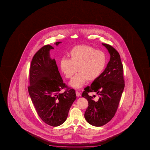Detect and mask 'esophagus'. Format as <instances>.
Instances as JSON below:
<instances>
[{
    "label": "esophagus",
    "instance_id": "esophagus-1",
    "mask_svg": "<svg viewBox=\"0 0 150 150\" xmlns=\"http://www.w3.org/2000/svg\"><path fill=\"white\" fill-rule=\"evenodd\" d=\"M76 97H79L80 96H81V93L80 92H79L78 91L76 92Z\"/></svg>",
    "mask_w": 150,
    "mask_h": 150
}]
</instances>
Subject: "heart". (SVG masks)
<instances>
[{
  "label": "heart",
  "mask_w": 150,
  "mask_h": 150,
  "mask_svg": "<svg viewBox=\"0 0 150 150\" xmlns=\"http://www.w3.org/2000/svg\"><path fill=\"white\" fill-rule=\"evenodd\" d=\"M70 59H62L60 67L67 79H71L72 87L79 89L88 80L93 81L103 71L107 64V57L103 51L97 50L91 46L80 45L72 49L69 53Z\"/></svg>",
  "instance_id": "heart-1"
}]
</instances>
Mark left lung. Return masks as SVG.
I'll return each instance as SVG.
<instances>
[{"mask_svg": "<svg viewBox=\"0 0 150 150\" xmlns=\"http://www.w3.org/2000/svg\"><path fill=\"white\" fill-rule=\"evenodd\" d=\"M102 45L110 54L109 62L104 71L90 86L84 88L82 94L89 103L84 117L89 124L95 127L104 125L113 117L125 86L123 67L119 53L109 45ZM94 91L99 96L98 101H94L88 94L89 92Z\"/></svg>", "mask_w": 150, "mask_h": 150, "instance_id": "left-lung-1", "label": "left lung"}]
</instances>
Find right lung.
Here are the masks:
<instances>
[{"instance_id":"right-lung-1","label":"right lung","mask_w":150,"mask_h":150,"mask_svg":"<svg viewBox=\"0 0 150 150\" xmlns=\"http://www.w3.org/2000/svg\"><path fill=\"white\" fill-rule=\"evenodd\" d=\"M61 42L54 43L58 46ZM54 49L46 45L33 56L29 72L28 92L38 115L46 124L52 127L64 123L70 108L76 99V91L64 83L54 59L50 57ZM67 90L61 94L62 89Z\"/></svg>"}]
</instances>
